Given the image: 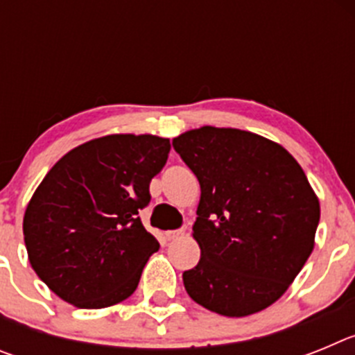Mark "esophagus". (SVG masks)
Masks as SVG:
<instances>
[{"label": "esophagus", "instance_id": "34e87169", "mask_svg": "<svg viewBox=\"0 0 355 355\" xmlns=\"http://www.w3.org/2000/svg\"><path fill=\"white\" fill-rule=\"evenodd\" d=\"M184 234H187V227L178 229V231H167V233H165V238H167L168 241H172V240H178V238L184 236Z\"/></svg>", "mask_w": 355, "mask_h": 355}]
</instances>
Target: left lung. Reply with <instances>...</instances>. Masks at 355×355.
Returning <instances> with one entry per match:
<instances>
[{
    "instance_id": "8db88e82",
    "label": "left lung",
    "mask_w": 355,
    "mask_h": 355,
    "mask_svg": "<svg viewBox=\"0 0 355 355\" xmlns=\"http://www.w3.org/2000/svg\"><path fill=\"white\" fill-rule=\"evenodd\" d=\"M200 184V259L187 293L213 313L249 316L279 300L315 247L320 202L299 162L272 140L202 126L172 140Z\"/></svg>"
}]
</instances>
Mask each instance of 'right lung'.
<instances>
[{
    "instance_id": "obj_1",
    "label": "right lung",
    "mask_w": 355,
    "mask_h": 355,
    "mask_svg": "<svg viewBox=\"0 0 355 355\" xmlns=\"http://www.w3.org/2000/svg\"><path fill=\"white\" fill-rule=\"evenodd\" d=\"M168 150L156 135H106L69 150L37 187L23 218L28 259L62 300L101 309L137 290L159 249L139 209Z\"/></svg>"
}]
</instances>
